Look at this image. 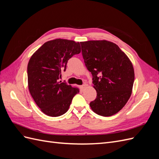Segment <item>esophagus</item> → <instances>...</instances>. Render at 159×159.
Masks as SVG:
<instances>
[{"instance_id": "1", "label": "esophagus", "mask_w": 159, "mask_h": 159, "mask_svg": "<svg viewBox=\"0 0 159 159\" xmlns=\"http://www.w3.org/2000/svg\"><path fill=\"white\" fill-rule=\"evenodd\" d=\"M85 87H86V84H83L82 85H80V89L81 90H84Z\"/></svg>"}]
</instances>
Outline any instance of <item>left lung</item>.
Returning a JSON list of instances; mask_svg holds the SVG:
<instances>
[{"label": "left lung", "instance_id": "obj_1", "mask_svg": "<svg viewBox=\"0 0 159 159\" xmlns=\"http://www.w3.org/2000/svg\"><path fill=\"white\" fill-rule=\"evenodd\" d=\"M86 68L93 76L96 99L89 103L93 111L103 117L118 113L129 99L134 80L133 66L115 43L107 40L81 42Z\"/></svg>", "mask_w": 159, "mask_h": 159}]
</instances>
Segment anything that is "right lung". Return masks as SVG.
Listing matches in <instances>:
<instances>
[{"label":"right lung","instance_id":"add662e5","mask_svg":"<svg viewBox=\"0 0 159 159\" xmlns=\"http://www.w3.org/2000/svg\"><path fill=\"white\" fill-rule=\"evenodd\" d=\"M80 52L78 42L58 38L45 42L28 61V89L38 107L48 116L58 117L66 113L72 99L80 92L79 88L60 79L69 59Z\"/></svg>","mask_w":159,"mask_h":159}]
</instances>
